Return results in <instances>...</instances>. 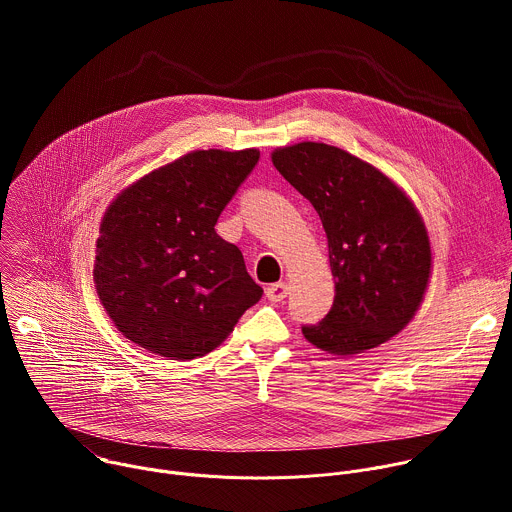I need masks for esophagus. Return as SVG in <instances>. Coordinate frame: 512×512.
<instances>
[{
    "instance_id": "34e87169",
    "label": "esophagus",
    "mask_w": 512,
    "mask_h": 512,
    "mask_svg": "<svg viewBox=\"0 0 512 512\" xmlns=\"http://www.w3.org/2000/svg\"><path fill=\"white\" fill-rule=\"evenodd\" d=\"M289 294V285L285 281H277V283H271L267 289H265V298L269 302H281L285 300Z\"/></svg>"
}]
</instances>
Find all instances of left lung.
Wrapping results in <instances>:
<instances>
[{"label": "left lung", "mask_w": 512, "mask_h": 512, "mask_svg": "<svg viewBox=\"0 0 512 512\" xmlns=\"http://www.w3.org/2000/svg\"><path fill=\"white\" fill-rule=\"evenodd\" d=\"M271 162L312 202L328 239L334 304L320 324L302 328L306 340L338 356L391 340L413 320L431 275V243L413 200L336 145H285Z\"/></svg>", "instance_id": "1"}]
</instances>
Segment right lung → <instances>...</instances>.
<instances>
[{"label":"right lung","instance_id":"add662e5","mask_svg":"<svg viewBox=\"0 0 512 512\" xmlns=\"http://www.w3.org/2000/svg\"><path fill=\"white\" fill-rule=\"evenodd\" d=\"M259 150H196L121 190L95 255L97 296L133 344L168 360L204 356L261 300L239 247L214 225Z\"/></svg>","mask_w":512,"mask_h":512}]
</instances>
